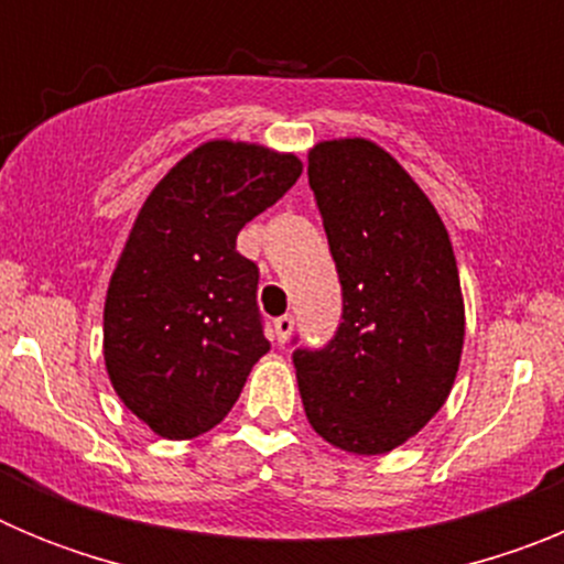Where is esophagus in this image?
Instances as JSON below:
<instances>
[{
  "label": "esophagus",
  "mask_w": 564,
  "mask_h": 564,
  "mask_svg": "<svg viewBox=\"0 0 564 564\" xmlns=\"http://www.w3.org/2000/svg\"><path fill=\"white\" fill-rule=\"evenodd\" d=\"M293 333V316H279L273 318V336L279 344H285Z\"/></svg>",
  "instance_id": "obj_1"
}]
</instances>
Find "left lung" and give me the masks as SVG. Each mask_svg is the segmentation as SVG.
Instances as JSON below:
<instances>
[{
    "mask_svg": "<svg viewBox=\"0 0 564 564\" xmlns=\"http://www.w3.org/2000/svg\"><path fill=\"white\" fill-rule=\"evenodd\" d=\"M307 177L341 279L344 313L325 350H296L299 395L316 435L387 455L437 415L460 367L466 305L441 214L367 138L318 141Z\"/></svg>",
    "mask_w": 564,
    "mask_h": 564,
    "instance_id": "1",
    "label": "left lung"
}]
</instances>
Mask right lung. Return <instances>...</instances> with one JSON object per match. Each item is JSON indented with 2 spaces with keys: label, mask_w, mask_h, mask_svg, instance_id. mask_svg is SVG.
Returning a JSON list of instances; mask_svg holds the SVG:
<instances>
[{
  "label": "right lung",
  "mask_w": 564,
  "mask_h": 564,
  "mask_svg": "<svg viewBox=\"0 0 564 564\" xmlns=\"http://www.w3.org/2000/svg\"><path fill=\"white\" fill-rule=\"evenodd\" d=\"M302 161L214 138L181 158L134 217L104 299V364L138 421L192 441L231 412L271 350L259 271L237 234L299 181Z\"/></svg>",
  "instance_id": "obj_1"
}]
</instances>
